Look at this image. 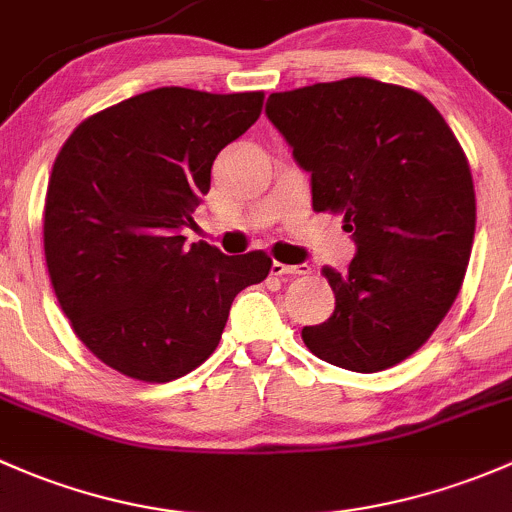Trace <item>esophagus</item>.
I'll return each instance as SVG.
<instances>
[{"label": "esophagus", "instance_id": "esophagus-1", "mask_svg": "<svg viewBox=\"0 0 512 512\" xmlns=\"http://www.w3.org/2000/svg\"><path fill=\"white\" fill-rule=\"evenodd\" d=\"M308 271V263H298V266H286V263L281 261L271 263V276H305Z\"/></svg>", "mask_w": 512, "mask_h": 512}]
</instances>
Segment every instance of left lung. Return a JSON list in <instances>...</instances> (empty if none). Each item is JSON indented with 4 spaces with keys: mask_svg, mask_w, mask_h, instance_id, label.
Instances as JSON below:
<instances>
[{
    "mask_svg": "<svg viewBox=\"0 0 512 512\" xmlns=\"http://www.w3.org/2000/svg\"><path fill=\"white\" fill-rule=\"evenodd\" d=\"M266 115L310 172L315 212L342 214L357 246L347 271L323 268L335 310L305 325V347L352 372L399 365L466 276L476 231L466 152L421 93L374 78L271 93Z\"/></svg>",
    "mask_w": 512,
    "mask_h": 512,
    "instance_id": "8db88e82",
    "label": "left lung"
}]
</instances>
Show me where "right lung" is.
<instances>
[{
    "label": "right lung",
    "mask_w": 512,
    "mask_h": 512,
    "mask_svg": "<svg viewBox=\"0 0 512 512\" xmlns=\"http://www.w3.org/2000/svg\"><path fill=\"white\" fill-rule=\"evenodd\" d=\"M263 93L155 88L83 120L44 207L51 286L78 340L125 377L172 382L217 350L231 303L271 271L263 251L184 246L182 229Z\"/></svg>",
    "instance_id": "right-lung-1"
}]
</instances>
